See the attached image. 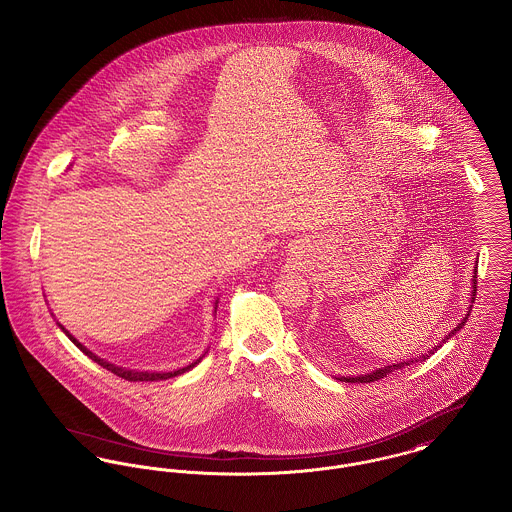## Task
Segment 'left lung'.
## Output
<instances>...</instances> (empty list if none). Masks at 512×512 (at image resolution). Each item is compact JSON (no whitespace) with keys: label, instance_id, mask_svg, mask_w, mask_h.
<instances>
[{"label":"left lung","instance_id":"left-lung-1","mask_svg":"<svg viewBox=\"0 0 512 512\" xmlns=\"http://www.w3.org/2000/svg\"><path fill=\"white\" fill-rule=\"evenodd\" d=\"M478 263V261H476ZM478 274V267H474V276H472V298H470V303H474V300H476V276ZM470 313H472V305L468 307V311H466V315L462 317V321L452 329L435 348H431L429 352H425V354H421L420 358H410V360L406 361H396V363H391V365H385V367H377V369H373L371 373H365V375H354V377H336L338 381H344V383H373V381H379V379H383V377H387L391 371H394V369H402V367H406V365H412V363H416V361H425L429 360V356H433L447 340H451L452 336L456 334V332L460 331L464 325H466V321H468V317H470Z\"/></svg>","mask_w":512,"mask_h":512}]
</instances>
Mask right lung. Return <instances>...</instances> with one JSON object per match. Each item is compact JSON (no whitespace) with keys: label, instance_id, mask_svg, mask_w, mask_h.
<instances>
[{"label":"right lung","instance_id":"obj_1","mask_svg":"<svg viewBox=\"0 0 512 512\" xmlns=\"http://www.w3.org/2000/svg\"><path fill=\"white\" fill-rule=\"evenodd\" d=\"M216 307H218V298L214 300V313H216ZM58 327H60L61 331L65 332V336L85 354V356H89L92 361H96L100 367H104V369H108V371H112L114 375H118L121 379H127V381H166V379H172V377H178V375H183L185 371H191L199 361L205 358V354L209 352H205L199 360L193 361V363H189V365H185V367H180V369H176V371H141V369H127V367H121V365H116V363H112V361L104 360V358H100V356H96L92 350H89L83 342H79L71 332L67 331L61 323H58Z\"/></svg>","mask_w":512,"mask_h":512}]
</instances>
